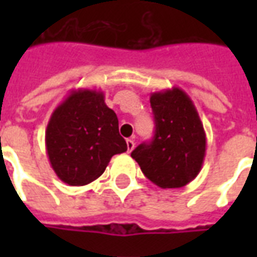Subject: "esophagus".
<instances>
[{"label":"esophagus","instance_id":"1","mask_svg":"<svg viewBox=\"0 0 257 257\" xmlns=\"http://www.w3.org/2000/svg\"><path fill=\"white\" fill-rule=\"evenodd\" d=\"M126 149H128V153H131V151L134 150V149H135V142H134V140H131V139L126 140Z\"/></svg>","mask_w":257,"mask_h":257}]
</instances>
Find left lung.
I'll return each instance as SVG.
<instances>
[{
    "instance_id": "obj_1",
    "label": "left lung",
    "mask_w": 257,
    "mask_h": 257,
    "mask_svg": "<svg viewBox=\"0 0 257 257\" xmlns=\"http://www.w3.org/2000/svg\"><path fill=\"white\" fill-rule=\"evenodd\" d=\"M156 121L151 143H142L132 158L161 189H179L197 178L206 151V135L190 96L178 86L150 96Z\"/></svg>"
}]
</instances>
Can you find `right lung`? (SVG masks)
<instances>
[{
	"label": "right lung",
	"mask_w": 257,
	"mask_h": 257,
	"mask_svg": "<svg viewBox=\"0 0 257 257\" xmlns=\"http://www.w3.org/2000/svg\"><path fill=\"white\" fill-rule=\"evenodd\" d=\"M51 167L62 182L85 186L104 172L112 156L126 151L117 114L96 89H73L53 110L45 131Z\"/></svg>",
	"instance_id": "right-lung-1"
}]
</instances>
